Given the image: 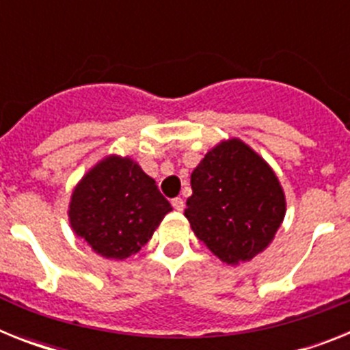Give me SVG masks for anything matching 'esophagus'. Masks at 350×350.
I'll use <instances>...</instances> for the list:
<instances>
[{"mask_svg":"<svg viewBox=\"0 0 350 350\" xmlns=\"http://www.w3.org/2000/svg\"><path fill=\"white\" fill-rule=\"evenodd\" d=\"M172 205H173V208L178 210V212H182V210L185 208V202L182 200V198H173Z\"/></svg>","mask_w":350,"mask_h":350,"instance_id":"esophagus-1","label":"esophagus"}]
</instances>
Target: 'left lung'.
<instances>
[{
  "label": "left lung",
  "mask_w": 350,
  "mask_h": 350,
  "mask_svg": "<svg viewBox=\"0 0 350 350\" xmlns=\"http://www.w3.org/2000/svg\"><path fill=\"white\" fill-rule=\"evenodd\" d=\"M191 187L184 215L194 234L228 265L267 249L286 215L273 170L238 138L203 157L191 173Z\"/></svg>",
  "instance_id": "left-lung-1"
}]
</instances>
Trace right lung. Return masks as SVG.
<instances>
[{
  "instance_id": "1",
  "label": "right lung",
  "mask_w": 350,
  "mask_h": 350,
  "mask_svg": "<svg viewBox=\"0 0 350 350\" xmlns=\"http://www.w3.org/2000/svg\"><path fill=\"white\" fill-rule=\"evenodd\" d=\"M172 210L156 180L129 157L100 161L79 182L70 202V224L96 254L126 259L150 240Z\"/></svg>"
}]
</instances>
